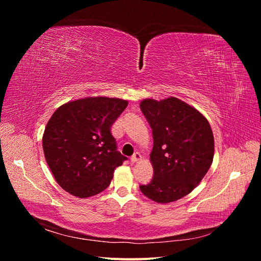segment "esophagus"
Wrapping results in <instances>:
<instances>
[{
  "label": "esophagus",
  "instance_id": "esophagus-1",
  "mask_svg": "<svg viewBox=\"0 0 261 261\" xmlns=\"http://www.w3.org/2000/svg\"><path fill=\"white\" fill-rule=\"evenodd\" d=\"M139 160H141V155H140L139 152H135V153L133 154V156L130 158V161H132L133 163H136V162H138Z\"/></svg>",
  "mask_w": 261,
  "mask_h": 261
}]
</instances>
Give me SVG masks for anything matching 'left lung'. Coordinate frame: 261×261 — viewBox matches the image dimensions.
<instances>
[{"instance_id":"left-lung-1","label":"left lung","mask_w":261,"mask_h":261,"mask_svg":"<svg viewBox=\"0 0 261 261\" xmlns=\"http://www.w3.org/2000/svg\"><path fill=\"white\" fill-rule=\"evenodd\" d=\"M140 110L153 137V177L140 185V191L159 203L183 198L200 183L212 163L215 140L210 124L195 108L174 97L143 100Z\"/></svg>"}]
</instances>
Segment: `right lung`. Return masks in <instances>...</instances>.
Masks as SVG:
<instances>
[{"instance_id": "right-lung-1", "label": "right lung", "mask_w": 261, "mask_h": 261, "mask_svg": "<svg viewBox=\"0 0 261 261\" xmlns=\"http://www.w3.org/2000/svg\"><path fill=\"white\" fill-rule=\"evenodd\" d=\"M128 102L107 97L61 106L44 129L42 147L58 184L80 198L94 196L111 183L115 168L127 158L116 149L110 128Z\"/></svg>"}]
</instances>
